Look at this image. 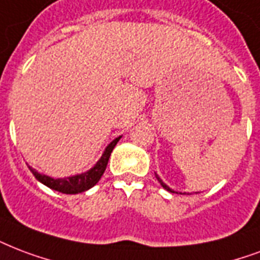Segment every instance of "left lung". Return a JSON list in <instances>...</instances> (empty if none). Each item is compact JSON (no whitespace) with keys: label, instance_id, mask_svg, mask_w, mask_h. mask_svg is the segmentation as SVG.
Segmentation results:
<instances>
[{"label":"left lung","instance_id":"8db88e82","mask_svg":"<svg viewBox=\"0 0 260 260\" xmlns=\"http://www.w3.org/2000/svg\"><path fill=\"white\" fill-rule=\"evenodd\" d=\"M155 176H156V178H158V181H159V183H161V185H162V187H164V188H165L166 191L172 192V193H178L177 191H174V189H172V188H169V187H168V185H166V184L164 183V181H162V180H161V177H159V176H158V174H155ZM180 193H181V192H180Z\"/></svg>","mask_w":260,"mask_h":260}]
</instances>
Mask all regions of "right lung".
<instances>
[{
	"label": "right lung",
	"mask_w": 260,
	"mask_h": 260,
	"mask_svg": "<svg viewBox=\"0 0 260 260\" xmlns=\"http://www.w3.org/2000/svg\"><path fill=\"white\" fill-rule=\"evenodd\" d=\"M120 139H121V136H118L113 142H110V144H108V147L105 148L104 154L99 158L98 162L90 170L84 172V173L76 174V176H71V177L65 178H53L50 176H46V174L39 173L35 169H32L31 166H28V168L32 172V174L35 176L38 181L45 184L46 187L51 188L54 191L61 192V193H68V195L80 193V192H84L94 187L95 184L101 180L105 169H106V166H108L109 158H110L113 148L116 147V144L118 143Z\"/></svg>",
	"instance_id": "1"
}]
</instances>
